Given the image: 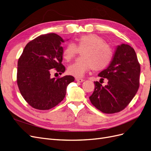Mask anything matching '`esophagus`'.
<instances>
[{
  "label": "esophagus",
  "mask_w": 151,
  "mask_h": 151,
  "mask_svg": "<svg viewBox=\"0 0 151 151\" xmlns=\"http://www.w3.org/2000/svg\"><path fill=\"white\" fill-rule=\"evenodd\" d=\"M76 80L77 82H78V83H83V82L84 81L83 79H80V78H76Z\"/></svg>",
  "instance_id": "34e87169"
}]
</instances>
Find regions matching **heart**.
Wrapping results in <instances>:
<instances>
[{
	"mask_svg": "<svg viewBox=\"0 0 151 151\" xmlns=\"http://www.w3.org/2000/svg\"><path fill=\"white\" fill-rule=\"evenodd\" d=\"M76 41L75 44L68 43L62 52L63 58L69 62L81 52V57L68 67L69 74L81 77L90 69L101 71L110 63L113 58L112 49L101 36L95 34L85 35Z\"/></svg>",
	"mask_w": 151,
	"mask_h": 151,
	"instance_id": "heart-1",
	"label": "heart"
}]
</instances>
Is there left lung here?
Segmentation results:
<instances>
[{"mask_svg":"<svg viewBox=\"0 0 151 151\" xmlns=\"http://www.w3.org/2000/svg\"><path fill=\"white\" fill-rule=\"evenodd\" d=\"M140 66L133 48L127 44L117 46L107 68L98 74L108 79L103 86L94 82V90L89 99L99 111L111 114L125 109L134 98L139 88Z\"/></svg>","mask_w":151,"mask_h":151,"instance_id":"8db88e82","label":"left lung"}]
</instances>
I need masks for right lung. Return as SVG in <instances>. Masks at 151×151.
I'll list each match as a JSON object with an SVG mask.
<instances>
[{"label":"right lung","mask_w":151,"mask_h":151,"mask_svg":"<svg viewBox=\"0 0 151 151\" xmlns=\"http://www.w3.org/2000/svg\"><path fill=\"white\" fill-rule=\"evenodd\" d=\"M64 42L55 33L38 36L28 44L17 62V83L22 96L31 106L40 109H50L64 99L67 87L75 78L65 76L52 78L53 68L63 73L62 65Z\"/></svg>","instance_id":"add662e5"}]
</instances>
